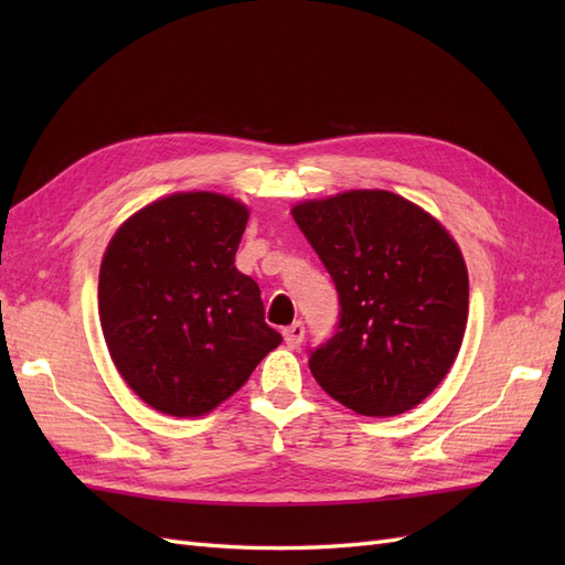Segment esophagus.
<instances>
[{"mask_svg": "<svg viewBox=\"0 0 565 565\" xmlns=\"http://www.w3.org/2000/svg\"><path fill=\"white\" fill-rule=\"evenodd\" d=\"M303 334H306V330H303V322H295V324H289V328H285V330H282L285 344H287L289 349H299V344L303 341Z\"/></svg>", "mask_w": 565, "mask_h": 565, "instance_id": "34e87169", "label": "esophagus"}]
</instances>
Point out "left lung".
Listing matches in <instances>:
<instances>
[{
    "label": "left lung",
    "instance_id": "obj_1",
    "mask_svg": "<svg viewBox=\"0 0 565 565\" xmlns=\"http://www.w3.org/2000/svg\"><path fill=\"white\" fill-rule=\"evenodd\" d=\"M297 226L339 295L334 334L309 367L334 401L365 417L419 405L459 353L469 276L438 221L388 191H349L301 202Z\"/></svg>",
    "mask_w": 565,
    "mask_h": 565
}]
</instances>
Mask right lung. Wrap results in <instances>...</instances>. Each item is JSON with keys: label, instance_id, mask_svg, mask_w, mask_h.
I'll return each mask as SVG.
<instances>
[{"label": "right lung", "instance_id": "right-lung-1", "mask_svg": "<svg viewBox=\"0 0 565 565\" xmlns=\"http://www.w3.org/2000/svg\"><path fill=\"white\" fill-rule=\"evenodd\" d=\"M249 212L174 193L129 216L100 262L98 316L117 372L158 413L200 417L241 388L282 337L235 268Z\"/></svg>", "mask_w": 565, "mask_h": 565}]
</instances>
